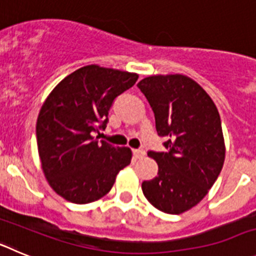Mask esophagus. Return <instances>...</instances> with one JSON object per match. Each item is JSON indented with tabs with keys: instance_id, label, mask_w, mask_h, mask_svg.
Segmentation results:
<instances>
[{
	"instance_id": "1",
	"label": "esophagus",
	"mask_w": 256,
	"mask_h": 256,
	"mask_svg": "<svg viewBox=\"0 0 256 256\" xmlns=\"http://www.w3.org/2000/svg\"><path fill=\"white\" fill-rule=\"evenodd\" d=\"M133 154H134L136 158H142V156H144V150H142V148H136V150H133Z\"/></svg>"
}]
</instances>
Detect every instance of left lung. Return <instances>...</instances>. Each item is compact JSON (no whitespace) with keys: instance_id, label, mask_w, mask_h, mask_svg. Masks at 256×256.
Wrapping results in <instances>:
<instances>
[{"instance_id":"left-lung-1","label":"left lung","mask_w":256,"mask_h":256,"mask_svg":"<svg viewBox=\"0 0 256 256\" xmlns=\"http://www.w3.org/2000/svg\"><path fill=\"white\" fill-rule=\"evenodd\" d=\"M137 87L152 108L156 132L166 140L165 152H148L159 172L142 182V191L160 212L182 214L206 196L223 168L218 108L204 88L182 74L148 76Z\"/></svg>"}]
</instances>
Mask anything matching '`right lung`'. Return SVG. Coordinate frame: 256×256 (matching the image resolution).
<instances>
[{"label":"right lung","mask_w":256,"mask_h":256,"mask_svg":"<svg viewBox=\"0 0 256 256\" xmlns=\"http://www.w3.org/2000/svg\"><path fill=\"white\" fill-rule=\"evenodd\" d=\"M138 74L87 65L52 90L38 114L37 146L51 188L74 204L105 196L116 174L130 164L132 151L92 137L108 123L112 101Z\"/></svg>","instance_id":"obj_1"}]
</instances>
